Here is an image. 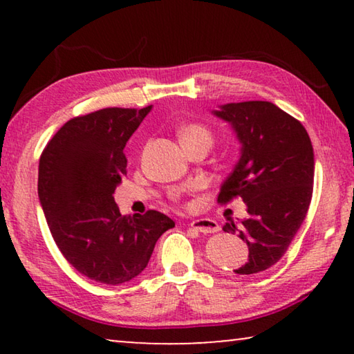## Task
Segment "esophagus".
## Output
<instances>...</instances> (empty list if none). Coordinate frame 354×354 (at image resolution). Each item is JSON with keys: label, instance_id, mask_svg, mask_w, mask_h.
Here are the masks:
<instances>
[{"label": "esophagus", "instance_id": "obj_1", "mask_svg": "<svg viewBox=\"0 0 354 354\" xmlns=\"http://www.w3.org/2000/svg\"><path fill=\"white\" fill-rule=\"evenodd\" d=\"M190 227H194V230L198 231V232H203V234L220 231L218 223L212 218H196V220L192 221Z\"/></svg>", "mask_w": 354, "mask_h": 354}]
</instances>
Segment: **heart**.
I'll return each mask as SVG.
<instances>
[{
  "label": "heart",
  "mask_w": 354,
  "mask_h": 354,
  "mask_svg": "<svg viewBox=\"0 0 354 354\" xmlns=\"http://www.w3.org/2000/svg\"><path fill=\"white\" fill-rule=\"evenodd\" d=\"M179 139H181L183 143L198 142V140L212 143V133L211 129L201 123H187L179 129ZM192 185H194V187H198V184H192Z\"/></svg>",
  "instance_id": "b5f03b06"
}]
</instances>
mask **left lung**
<instances>
[{
    "instance_id": "left-lung-1",
    "label": "left lung",
    "mask_w": 354,
    "mask_h": 354,
    "mask_svg": "<svg viewBox=\"0 0 354 354\" xmlns=\"http://www.w3.org/2000/svg\"><path fill=\"white\" fill-rule=\"evenodd\" d=\"M215 115L236 129L242 154L217 201L242 198L248 217L230 220L223 231L247 242L248 261L237 274L259 273L286 254L306 218L314 190V149L297 118L268 101L221 106Z\"/></svg>"
}]
</instances>
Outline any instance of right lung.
Listing matches in <instances>:
<instances>
[{
	"mask_svg": "<svg viewBox=\"0 0 354 354\" xmlns=\"http://www.w3.org/2000/svg\"><path fill=\"white\" fill-rule=\"evenodd\" d=\"M151 111L106 107L68 120L39 162V198L57 248L76 272L118 286L143 272L175 221L149 209L122 215L113 192L127 175L123 149Z\"/></svg>",
	"mask_w": 354,
	"mask_h": 354,
	"instance_id": "1",
	"label": "right lung"
}]
</instances>
